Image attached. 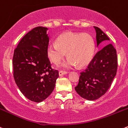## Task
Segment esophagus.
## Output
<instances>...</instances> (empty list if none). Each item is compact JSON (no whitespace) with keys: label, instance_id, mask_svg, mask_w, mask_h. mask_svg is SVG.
I'll list each match as a JSON object with an SVG mask.
<instances>
[{"label":"esophagus","instance_id":"obj_1","mask_svg":"<svg viewBox=\"0 0 128 128\" xmlns=\"http://www.w3.org/2000/svg\"><path fill=\"white\" fill-rule=\"evenodd\" d=\"M67 74L66 71H60L59 72H58V74H59V76H63V75H64V74Z\"/></svg>","mask_w":128,"mask_h":128}]
</instances>
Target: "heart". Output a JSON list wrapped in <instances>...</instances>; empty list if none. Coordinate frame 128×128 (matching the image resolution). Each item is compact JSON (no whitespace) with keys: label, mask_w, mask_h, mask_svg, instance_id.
<instances>
[{"label":"heart","mask_w":128,"mask_h":128,"mask_svg":"<svg viewBox=\"0 0 128 128\" xmlns=\"http://www.w3.org/2000/svg\"><path fill=\"white\" fill-rule=\"evenodd\" d=\"M94 48V40L89 34L68 32L59 36L57 42L48 44L47 54L54 64H58L68 52L69 58L61 64L63 68H72L76 65L82 68L90 62Z\"/></svg>","instance_id":"obj_1"}]
</instances>
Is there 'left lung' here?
<instances>
[{"label": "left lung", "mask_w": 128, "mask_h": 128, "mask_svg": "<svg viewBox=\"0 0 128 128\" xmlns=\"http://www.w3.org/2000/svg\"><path fill=\"white\" fill-rule=\"evenodd\" d=\"M95 28L96 46L110 39L97 27ZM116 50L112 44H107L96 54L87 68L80 73L75 90L82 98L93 101L104 95L111 86L117 73Z\"/></svg>", "instance_id": "1"}]
</instances>
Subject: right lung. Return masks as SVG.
Returning a JSON list of instances; mask_svg holds the SVG:
<instances>
[{"label": "right lung", "mask_w": 128, "mask_h": 128, "mask_svg": "<svg viewBox=\"0 0 128 128\" xmlns=\"http://www.w3.org/2000/svg\"><path fill=\"white\" fill-rule=\"evenodd\" d=\"M48 28L37 27L25 34L14 50L13 76L21 92L36 103L44 101L56 86L58 72L48 58Z\"/></svg>", "instance_id": "obj_1"}]
</instances>
